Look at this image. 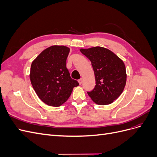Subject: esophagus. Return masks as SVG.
I'll use <instances>...</instances> for the list:
<instances>
[{
	"instance_id": "34e87169",
	"label": "esophagus",
	"mask_w": 157,
	"mask_h": 157,
	"mask_svg": "<svg viewBox=\"0 0 157 157\" xmlns=\"http://www.w3.org/2000/svg\"><path fill=\"white\" fill-rule=\"evenodd\" d=\"M82 81H83L82 78H80V79H79V80H78V83H79V84H80H80H82Z\"/></svg>"
}]
</instances>
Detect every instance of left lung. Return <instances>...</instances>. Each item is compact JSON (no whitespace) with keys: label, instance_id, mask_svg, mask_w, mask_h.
I'll use <instances>...</instances> for the list:
<instances>
[{"label":"left lung","instance_id":"8db88e82","mask_svg":"<svg viewBox=\"0 0 157 157\" xmlns=\"http://www.w3.org/2000/svg\"><path fill=\"white\" fill-rule=\"evenodd\" d=\"M80 51L90 60L94 71L96 86L88 96L98 105L112 103L121 96L126 82L123 61L111 50L101 46Z\"/></svg>","mask_w":157,"mask_h":157}]
</instances>
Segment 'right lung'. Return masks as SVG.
<instances>
[{
    "instance_id": "right-lung-1",
    "label": "right lung",
    "mask_w": 157,
    "mask_h": 157,
    "mask_svg": "<svg viewBox=\"0 0 157 157\" xmlns=\"http://www.w3.org/2000/svg\"><path fill=\"white\" fill-rule=\"evenodd\" d=\"M70 49L65 46H52L33 60L29 77L37 96L46 105L59 107L79 85L71 78L66 67Z\"/></svg>"
}]
</instances>
